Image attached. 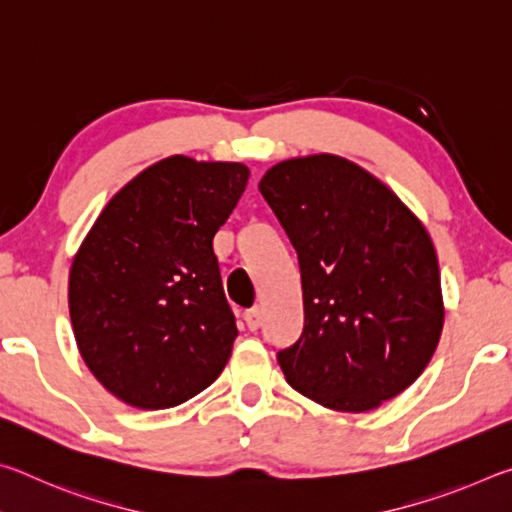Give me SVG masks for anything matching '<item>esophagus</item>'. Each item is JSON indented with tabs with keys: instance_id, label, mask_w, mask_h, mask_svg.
I'll list each match as a JSON object with an SVG mask.
<instances>
[{
	"instance_id": "obj_1",
	"label": "esophagus",
	"mask_w": 512,
	"mask_h": 512,
	"mask_svg": "<svg viewBox=\"0 0 512 512\" xmlns=\"http://www.w3.org/2000/svg\"><path fill=\"white\" fill-rule=\"evenodd\" d=\"M244 320H246L248 329H253V332H255V329L262 325V311H259L257 307L255 309H248L246 314H244Z\"/></svg>"
}]
</instances>
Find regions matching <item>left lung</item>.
Here are the masks:
<instances>
[{
    "label": "left lung",
    "instance_id": "left-lung-1",
    "mask_svg": "<svg viewBox=\"0 0 512 512\" xmlns=\"http://www.w3.org/2000/svg\"><path fill=\"white\" fill-rule=\"evenodd\" d=\"M259 192L298 253L305 329L277 361L325 409L372 411L422 375L445 320L436 248L393 189L318 153L277 162Z\"/></svg>",
    "mask_w": 512,
    "mask_h": 512
}]
</instances>
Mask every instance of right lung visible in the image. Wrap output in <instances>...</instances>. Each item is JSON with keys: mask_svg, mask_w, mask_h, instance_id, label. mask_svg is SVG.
Wrapping results in <instances>:
<instances>
[{"mask_svg": "<svg viewBox=\"0 0 512 512\" xmlns=\"http://www.w3.org/2000/svg\"><path fill=\"white\" fill-rule=\"evenodd\" d=\"M241 162L171 155L103 207L69 271V318L101 386L144 411L205 391L237 325L212 239L244 194Z\"/></svg>", "mask_w": 512, "mask_h": 512, "instance_id": "1", "label": "right lung"}]
</instances>
